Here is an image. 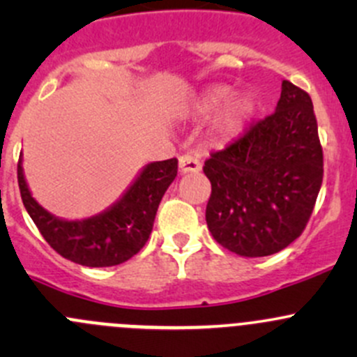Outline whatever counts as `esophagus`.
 Listing matches in <instances>:
<instances>
[{"label": "esophagus", "mask_w": 357, "mask_h": 357, "mask_svg": "<svg viewBox=\"0 0 357 357\" xmlns=\"http://www.w3.org/2000/svg\"><path fill=\"white\" fill-rule=\"evenodd\" d=\"M178 165H179V171H181L183 174L202 171V164H200L199 157L193 155V153H185V155L179 157Z\"/></svg>", "instance_id": "esophagus-1"}]
</instances>
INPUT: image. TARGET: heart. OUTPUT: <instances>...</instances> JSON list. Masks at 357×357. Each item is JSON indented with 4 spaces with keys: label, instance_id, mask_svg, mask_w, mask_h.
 Masks as SVG:
<instances>
[{
    "label": "heart",
    "instance_id": "1",
    "mask_svg": "<svg viewBox=\"0 0 357 357\" xmlns=\"http://www.w3.org/2000/svg\"><path fill=\"white\" fill-rule=\"evenodd\" d=\"M214 110L212 135L219 142H233L245 131L254 117L255 100L248 93H231L228 84H212L197 96L192 112L199 117H205Z\"/></svg>",
    "mask_w": 357,
    "mask_h": 357
}]
</instances>
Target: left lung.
Here are the masks:
<instances>
[{"instance_id": "left-lung-1", "label": "left lung", "mask_w": 357, "mask_h": 357, "mask_svg": "<svg viewBox=\"0 0 357 357\" xmlns=\"http://www.w3.org/2000/svg\"><path fill=\"white\" fill-rule=\"evenodd\" d=\"M204 172L212 185L205 221L219 245L242 257L289 247L304 231L323 181V150L307 93L283 81L275 114L212 153Z\"/></svg>"}]
</instances>
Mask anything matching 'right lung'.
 <instances>
[{
    "label": "right lung",
    "instance_id": "obj_1",
    "mask_svg": "<svg viewBox=\"0 0 357 357\" xmlns=\"http://www.w3.org/2000/svg\"><path fill=\"white\" fill-rule=\"evenodd\" d=\"M17 174L25 211L53 250L75 264L107 268L126 262L146 243L158 204L178 174V160L169 158L143 165L110 207L84 219L59 218L32 197L25 181L22 155Z\"/></svg>",
    "mask_w": 357,
    "mask_h": 357
}]
</instances>
